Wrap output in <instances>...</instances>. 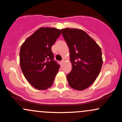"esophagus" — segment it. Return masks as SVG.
<instances>
[{"label": "esophagus", "instance_id": "obj_1", "mask_svg": "<svg viewBox=\"0 0 122 122\" xmlns=\"http://www.w3.org/2000/svg\"><path fill=\"white\" fill-rule=\"evenodd\" d=\"M64 60H62V61L60 62V64H61V65H62L63 63H64Z\"/></svg>", "mask_w": 122, "mask_h": 122}]
</instances>
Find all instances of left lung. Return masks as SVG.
<instances>
[{"label": "left lung", "instance_id": "left-lung-1", "mask_svg": "<svg viewBox=\"0 0 122 122\" xmlns=\"http://www.w3.org/2000/svg\"><path fill=\"white\" fill-rule=\"evenodd\" d=\"M61 31L69 48L72 66L66 76L68 84L76 90H84L94 82L101 71V49L84 30L66 28Z\"/></svg>", "mask_w": 122, "mask_h": 122}]
</instances>
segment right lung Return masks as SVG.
I'll return each mask as SVG.
<instances>
[{"mask_svg":"<svg viewBox=\"0 0 122 122\" xmlns=\"http://www.w3.org/2000/svg\"><path fill=\"white\" fill-rule=\"evenodd\" d=\"M61 34L60 29L41 27L21 45L20 68L33 87L45 90L53 85L60 65L54 61L51 46Z\"/></svg>","mask_w":122,"mask_h":122,"instance_id":"obj_1","label":"right lung"}]
</instances>
